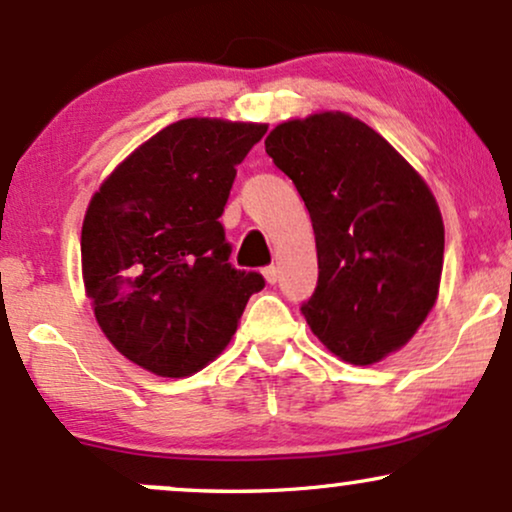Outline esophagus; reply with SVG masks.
Returning <instances> with one entry per match:
<instances>
[{
    "mask_svg": "<svg viewBox=\"0 0 512 512\" xmlns=\"http://www.w3.org/2000/svg\"><path fill=\"white\" fill-rule=\"evenodd\" d=\"M263 277H266V280H268V285H275V282L280 280V270H277L275 266L263 268Z\"/></svg>",
    "mask_w": 512,
    "mask_h": 512,
    "instance_id": "1",
    "label": "esophagus"
}]
</instances>
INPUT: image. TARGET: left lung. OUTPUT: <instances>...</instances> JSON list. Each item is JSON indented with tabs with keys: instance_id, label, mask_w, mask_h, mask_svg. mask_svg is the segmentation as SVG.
<instances>
[{
	"instance_id": "1",
	"label": "left lung",
	"mask_w": 512,
	"mask_h": 512,
	"mask_svg": "<svg viewBox=\"0 0 512 512\" xmlns=\"http://www.w3.org/2000/svg\"><path fill=\"white\" fill-rule=\"evenodd\" d=\"M266 151L311 213L318 287L301 313L313 334L353 365L399 351L439 294L444 220L430 187L342 111L280 123Z\"/></svg>"
}]
</instances>
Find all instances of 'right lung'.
<instances>
[{"mask_svg": "<svg viewBox=\"0 0 512 512\" xmlns=\"http://www.w3.org/2000/svg\"><path fill=\"white\" fill-rule=\"evenodd\" d=\"M268 125L185 118L137 147L87 206L82 280L109 342L140 368L187 377L230 344L261 273L237 270L220 216Z\"/></svg>", "mask_w": 512, "mask_h": 512, "instance_id": "right-lung-1", "label": "right lung"}]
</instances>
